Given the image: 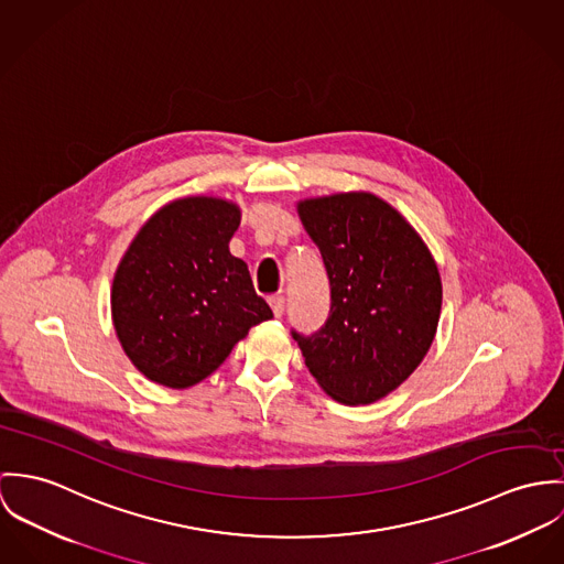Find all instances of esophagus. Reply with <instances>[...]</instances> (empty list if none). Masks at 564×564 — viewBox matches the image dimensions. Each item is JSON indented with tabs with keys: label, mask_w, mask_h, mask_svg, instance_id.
Masks as SVG:
<instances>
[{
	"label": "esophagus",
	"mask_w": 564,
	"mask_h": 564,
	"mask_svg": "<svg viewBox=\"0 0 564 564\" xmlns=\"http://www.w3.org/2000/svg\"><path fill=\"white\" fill-rule=\"evenodd\" d=\"M268 303H270V307H272V313L279 317V315H283V310H285V299L283 296H270L268 299Z\"/></svg>",
	"instance_id": "obj_1"
}]
</instances>
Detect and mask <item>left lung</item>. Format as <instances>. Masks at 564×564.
Here are the masks:
<instances>
[{"label":"left lung","mask_w":564,"mask_h":564,"mask_svg":"<svg viewBox=\"0 0 564 564\" xmlns=\"http://www.w3.org/2000/svg\"><path fill=\"white\" fill-rule=\"evenodd\" d=\"M330 281V315L294 333L315 382L341 404H372L417 370L437 335L441 276L411 223L372 192L296 203Z\"/></svg>","instance_id":"8db88e82"}]
</instances>
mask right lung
I'll use <instances>...</instances> for the list:
<instances>
[{
  "label": "right lung",
  "mask_w": 564,
  "mask_h": 564,
  "mask_svg": "<svg viewBox=\"0 0 564 564\" xmlns=\"http://www.w3.org/2000/svg\"><path fill=\"white\" fill-rule=\"evenodd\" d=\"M240 220L234 200L182 196L127 247L112 281V324L127 359L151 382L188 389L272 317L249 265L229 251Z\"/></svg>",
  "instance_id": "1"
}]
</instances>
